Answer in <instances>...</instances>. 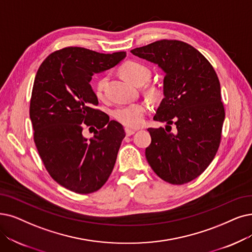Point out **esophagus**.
I'll list each match as a JSON object with an SVG mask.
<instances>
[{
	"label": "esophagus",
	"mask_w": 252,
	"mask_h": 252,
	"mask_svg": "<svg viewBox=\"0 0 252 252\" xmlns=\"http://www.w3.org/2000/svg\"><path fill=\"white\" fill-rule=\"evenodd\" d=\"M135 131H136V130H134V129H131V128H125V132H126V134H127L128 136L134 134V133H135Z\"/></svg>",
	"instance_id": "1"
}]
</instances>
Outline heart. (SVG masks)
Returning <instances> with one entry per match:
<instances>
[{"instance_id":"heart-1","label":"heart","mask_w":252,"mask_h":252,"mask_svg":"<svg viewBox=\"0 0 252 252\" xmlns=\"http://www.w3.org/2000/svg\"><path fill=\"white\" fill-rule=\"evenodd\" d=\"M120 73L127 82L135 86H143L146 84L151 75L150 70L142 63L129 61L123 64L120 68ZM107 85V77H102L98 80L96 85V95L98 98H103L104 90ZM152 95H158L159 91L155 88L150 90ZM147 114V105L144 103H134L127 106L119 107L115 110L114 116L119 121L128 127H138L144 123Z\"/></svg>"}]
</instances>
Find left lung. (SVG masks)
<instances>
[{"mask_svg": "<svg viewBox=\"0 0 252 252\" xmlns=\"http://www.w3.org/2000/svg\"><path fill=\"white\" fill-rule=\"evenodd\" d=\"M131 53L165 73L164 98L154 120L167 125L148 129L152 140L146 158L165 182L188 183L204 173L219 148L225 113L218 76L197 49L179 40H159Z\"/></svg>", "mask_w": 252, "mask_h": 252, "instance_id": "left-lung-1", "label": "left lung"}]
</instances>
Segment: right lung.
Masks as SVG:
<instances>
[{"label": "right lung", "mask_w": 252, "mask_h": 252, "mask_svg": "<svg viewBox=\"0 0 252 252\" xmlns=\"http://www.w3.org/2000/svg\"><path fill=\"white\" fill-rule=\"evenodd\" d=\"M125 57V52L65 47L50 54L35 76L30 103L34 142L50 177L73 192H95L113 172L125 131L95 108L98 99L90 82ZM85 124L96 127L93 138L83 136Z\"/></svg>", "instance_id": "obj_1"}]
</instances>
